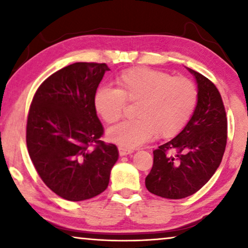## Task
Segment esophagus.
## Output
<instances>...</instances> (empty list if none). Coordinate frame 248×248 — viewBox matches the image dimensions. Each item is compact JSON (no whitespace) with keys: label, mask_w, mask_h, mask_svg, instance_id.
I'll return each mask as SVG.
<instances>
[{"label":"esophagus","mask_w":248,"mask_h":248,"mask_svg":"<svg viewBox=\"0 0 248 248\" xmlns=\"http://www.w3.org/2000/svg\"><path fill=\"white\" fill-rule=\"evenodd\" d=\"M118 152H120L121 155H127L132 154L133 150H132V149H128V148H125V147H122V145H120V147H118Z\"/></svg>","instance_id":"esophagus-1"}]
</instances>
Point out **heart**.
<instances>
[{
    "label": "heart",
    "instance_id": "obj_1",
    "mask_svg": "<svg viewBox=\"0 0 248 248\" xmlns=\"http://www.w3.org/2000/svg\"><path fill=\"white\" fill-rule=\"evenodd\" d=\"M116 89L99 88L93 107L107 124L117 122L125 103H137L132 120L110 127L107 137L122 147H139L155 133L159 138L174 137L192 117L198 103V90L191 80L171 77L164 71L134 67L115 79Z\"/></svg>",
    "mask_w": 248,
    "mask_h": 248
}]
</instances>
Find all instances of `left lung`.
I'll return each mask as SVG.
<instances>
[{"label": "left lung", "mask_w": 248, "mask_h": 248, "mask_svg": "<svg viewBox=\"0 0 248 248\" xmlns=\"http://www.w3.org/2000/svg\"><path fill=\"white\" fill-rule=\"evenodd\" d=\"M198 84V103L184 128L154 151L145 177L152 194L178 200L194 194L218 169L227 143V117L218 89L202 74L186 67Z\"/></svg>", "instance_id": "left-lung-1"}]
</instances>
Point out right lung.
Returning a JSON list of instances; mask_svg holds the SVG:
<instances>
[{
  "mask_svg": "<svg viewBox=\"0 0 248 248\" xmlns=\"http://www.w3.org/2000/svg\"><path fill=\"white\" fill-rule=\"evenodd\" d=\"M105 63L78 62L40 84L27 121V148L43 182L67 201H83L107 188L118 159L115 144L100 140L104 127L93 96Z\"/></svg>",
  "mask_w": 248,
  "mask_h": 248,
  "instance_id": "add662e5",
  "label": "right lung"
}]
</instances>
